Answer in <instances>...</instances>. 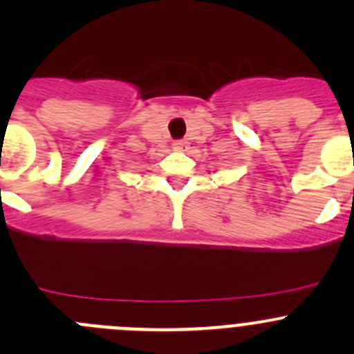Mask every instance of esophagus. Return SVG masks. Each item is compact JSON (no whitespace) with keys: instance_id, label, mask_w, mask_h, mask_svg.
<instances>
[{"instance_id":"1","label":"esophagus","mask_w":354,"mask_h":354,"mask_svg":"<svg viewBox=\"0 0 354 354\" xmlns=\"http://www.w3.org/2000/svg\"><path fill=\"white\" fill-rule=\"evenodd\" d=\"M173 149L176 152H185L188 149V142H185V140H176L173 144Z\"/></svg>"}]
</instances>
